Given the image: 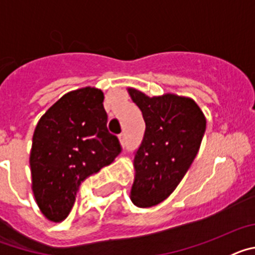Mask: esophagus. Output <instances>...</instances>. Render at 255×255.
<instances>
[{
    "mask_svg": "<svg viewBox=\"0 0 255 255\" xmlns=\"http://www.w3.org/2000/svg\"><path fill=\"white\" fill-rule=\"evenodd\" d=\"M119 138H120L121 144H125L126 143V135H125V132H123V134H121L120 136H119Z\"/></svg>",
    "mask_w": 255,
    "mask_h": 255,
    "instance_id": "1",
    "label": "esophagus"
}]
</instances>
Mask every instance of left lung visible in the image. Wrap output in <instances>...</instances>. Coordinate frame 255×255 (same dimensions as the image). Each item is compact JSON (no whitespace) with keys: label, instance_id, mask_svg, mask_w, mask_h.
Returning a JSON list of instances; mask_svg holds the SVG:
<instances>
[{"label":"left lung","instance_id":"obj_1","mask_svg":"<svg viewBox=\"0 0 255 255\" xmlns=\"http://www.w3.org/2000/svg\"><path fill=\"white\" fill-rule=\"evenodd\" d=\"M145 121L143 140L134 155L130 198L139 208L157 206L171 195L194 161L206 131V117L186 97H148L128 89Z\"/></svg>","mask_w":255,"mask_h":255}]
</instances>
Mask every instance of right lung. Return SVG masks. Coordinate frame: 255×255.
<instances>
[{
	"instance_id": "obj_1",
	"label": "right lung",
	"mask_w": 255,
	"mask_h": 255,
	"mask_svg": "<svg viewBox=\"0 0 255 255\" xmlns=\"http://www.w3.org/2000/svg\"><path fill=\"white\" fill-rule=\"evenodd\" d=\"M102 91L85 87L69 92L40 117L30 152L31 189L49 221L67 217L82 182L121 153L107 129Z\"/></svg>"
}]
</instances>
